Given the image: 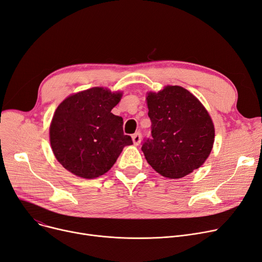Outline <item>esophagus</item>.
<instances>
[{
  "instance_id": "esophagus-1",
  "label": "esophagus",
  "mask_w": 262,
  "mask_h": 262,
  "mask_svg": "<svg viewBox=\"0 0 262 262\" xmlns=\"http://www.w3.org/2000/svg\"><path fill=\"white\" fill-rule=\"evenodd\" d=\"M132 138H133L134 144H135V145H138V144L140 143V141H141V133H140V132L135 133V134L132 136Z\"/></svg>"
}]
</instances>
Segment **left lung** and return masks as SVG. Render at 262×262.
Wrapping results in <instances>:
<instances>
[{
	"label": "left lung",
	"instance_id": "1",
	"mask_svg": "<svg viewBox=\"0 0 262 262\" xmlns=\"http://www.w3.org/2000/svg\"><path fill=\"white\" fill-rule=\"evenodd\" d=\"M152 138L144 139L142 152L156 172L182 178L199 169L214 142V126L202 103L183 87L167 86L147 94Z\"/></svg>",
	"mask_w": 262,
	"mask_h": 262
}]
</instances>
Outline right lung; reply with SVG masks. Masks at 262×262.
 <instances>
[{"instance_id":"add662e5","label":"right lung","mask_w":262,"mask_h":262,"mask_svg":"<svg viewBox=\"0 0 262 262\" xmlns=\"http://www.w3.org/2000/svg\"><path fill=\"white\" fill-rule=\"evenodd\" d=\"M122 93L94 87L72 94L60 103L50 126L53 153L69 172L82 178L105 174L124 146L133 144L123 133V119L112 109Z\"/></svg>"}]
</instances>
